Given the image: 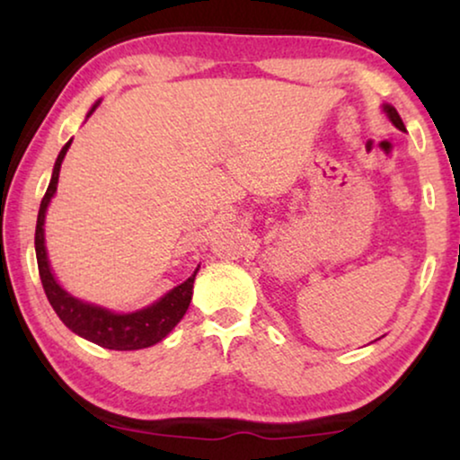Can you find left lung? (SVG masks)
<instances>
[{
	"instance_id": "1",
	"label": "left lung",
	"mask_w": 460,
	"mask_h": 460,
	"mask_svg": "<svg viewBox=\"0 0 460 460\" xmlns=\"http://www.w3.org/2000/svg\"><path fill=\"white\" fill-rule=\"evenodd\" d=\"M385 112L389 115V119H392V123L395 125V128L398 129H402L404 131L406 128H404V123H402V119H400V115H398V111L394 109V106H389V104H385Z\"/></svg>"
}]
</instances>
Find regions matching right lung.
I'll list each match as a JSON object with an SVG mask.
<instances>
[{
  "label": "right lung",
  "instance_id": "right-lung-1",
  "mask_svg": "<svg viewBox=\"0 0 460 460\" xmlns=\"http://www.w3.org/2000/svg\"><path fill=\"white\" fill-rule=\"evenodd\" d=\"M98 104H93L96 109ZM93 109L90 112H93ZM73 140H68L62 146L58 159H56L52 180L46 194H43L40 213H37V228H35V253H37V268H40V279L46 291V297L49 305L54 307V312L58 314V318L65 323L73 332H77L79 337L87 339V341L100 345L106 349H119V351H129V349H142L150 348V345L159 343L161 339H165L175 324L180 323L184 316L188 305L192 299V287H194V276L197 270L186 282H181L180 287H175L173 291H169L165 297H161L156 304L144 307L140 312L134 314H112L104 307L84 304V301L75 299L73 295H68L58 282H56L52 270H49L48 255H46V244H43V219H46V209L49 205V199L54 197L56 184H58L60 165L65 159L68 146Z\"/></svg>",
  "mask_w": 460,
  "mask_h": 460
}]
</instances>
